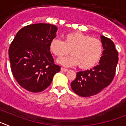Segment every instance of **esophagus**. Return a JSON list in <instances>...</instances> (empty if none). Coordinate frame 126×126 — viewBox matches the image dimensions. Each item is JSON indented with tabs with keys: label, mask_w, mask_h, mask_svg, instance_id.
<instances>
[{
	"label": "esophagus",
	"mask_w": 126,
	"mask_h": 126,
	"mask_svg": "<svg viewBox=\"0 0 126 126\" xmlns=\"http://www.w3.org/2000/svg\"><path fill=\"white\" fill-rule=\"evenodd\" d=\"M61 71H64V72H66V71H68V69H67L64 68V67H61Z\"/></svg>",
	"instance_id": "esophagus-1"
}]
</instances>
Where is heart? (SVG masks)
<instances>
[{"label":"heart","mask_w":126,"mask_h":126,"mask_svg":"<svg viewBox=\"0 0 126 126\" xmlns=\"http://www.w3.org/2000/svg\"><path fill=\"white\" fill-rule=\"evenodd\" d=\"M50 50L58 57L67 55L69 52L72 54L59 59L58 63L64 66L78 64L81 69H87L93 67L98 62L103 53V45L98 39L76 32L67 34L64 41L59 38L52 39Z\"/></svg>","instance_id":"1"}]
</instances>
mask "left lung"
<instances>
[{
  "instance_id": "1",
  "label": "left lung",
  "mask_w": 126,
  "mask_h": 126,
  "mask_svg": "<svg viewBox=\"0 0 126 126\" xmlns=\"http://www.w3.org/2000/svg\"><path fill=\"white\" fill-rule=\"evenodd\" d=\"M101 42L103 51L98 65L90 70L78 72L71 83V88L79 96L88 97L98 94L112 83L115 76L118 52L110 39L101 36Z\"/></svg>"
}]
</instances>
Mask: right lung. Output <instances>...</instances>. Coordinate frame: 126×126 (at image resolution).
<instances>
[{
  "label": "right lung",
  "instance_id": "1",
  "mask_svg": "<svg viewBox=\"0 0 126 126\" xmlns=\"http://www.w3.org/2000/svg\"><path fill=\"white\" fill-rule=\"evenodd\" d=\"M55 25L39 23L26 26L17 33L9 48L13 75L21 87L38 93L51 84L61 70L54 64L50 43L56 36Z\"/></svg>",
  "mask_w": 126,
  "mask_h": 126
}]
</instances>
